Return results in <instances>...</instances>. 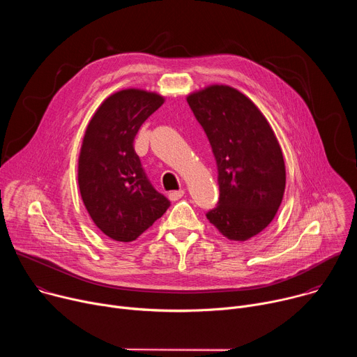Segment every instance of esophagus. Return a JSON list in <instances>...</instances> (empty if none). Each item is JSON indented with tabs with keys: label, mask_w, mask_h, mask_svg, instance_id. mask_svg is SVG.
I'll list each match as a JSON object with an SVG mask.
<instances>
[{
	"label": "esophagus",
	"mask_w": 357,
	"mask_h": 357,
	"mask_svg": "<svg viewBox=\"0 0 357 357\" xmlns=\"http://www.w3.org/2000/svg\"><path fill=\"white\" fill-rule=\"evenodd\" d=\"M183 190L182 189H179V190H172V192H169L168 193V197H169V200H172V202H175V200H178V199H181L182 196H183Z\"/></svg>",
	"instance_id": "obj_1"
}]
</instances>
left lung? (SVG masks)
Here are the masks:
<instances>
[{
	"mask_svg": "<svg viewBox=\"0 0 357 357\" xmlns=\"http://www.w3.org/2000/svg\"><path fill=\"white\" fill-rule=\"evenodd\" d=\"M186 100L218 165L219 202L206 218L227 238L248 240L271 223L281 205V146L256 105L233 87L211 86Z\"/></svg>",
	"mask_w": 357,
	"mask_h": 357,
	"instance_id": "1",
	"label": "left lung"
}]
</instances>
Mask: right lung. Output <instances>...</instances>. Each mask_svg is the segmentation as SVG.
<instances>
[{
  "mask_svg": "<svg viewBox=\"0 0 357 357\" xmlns=\"http://www.w3.org/2000/svg\"><path fill=\"white\" fill-rule=\"evenodd\" d=\"M164 98L128 89L105 100L86 130L79 157V188L94 225L117 241H132L154 225L171 202L146 178L134 139Z\"/></svg>",
  "mask_w": 357,
  "mask_h": 357,
  "instance_id": "add662e5",
  "label": "right lung"
}]
</instances>
